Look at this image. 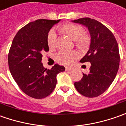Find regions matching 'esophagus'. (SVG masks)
Here are the masks:
<instances>
[{"label": "esophagus", "instance_id": "34e87169", "mask_svg": "<svg viewBox=\"0 0 126 126\" xmlns=\"http://www.w3.org/2000/svg\"><path fill=\"white\" fill-rule=\"evenodd\" d=\"M65 69H66V71H70V70H71L72 69H71V67H66Z\"/></svg>", "mask_w": 126, "mask_h": 126}]
</instances>
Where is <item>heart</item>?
Segmentation results:
<instances>
[{
    "mask_svg": "<svg viewBox=\"0 0 126 126\" xmlns=\"http://www.w3.org/2000/svg\"><path fill=\"white\" fill-rule=\"evenodd\" d=\"M60 31L64 33L72 41H75L76 46L80 49H85L89 45L90 39L88 36L83 34V30L82 27L75 24H68L60 27ZM56 33L54 30L49 32L47 38V45L50 48L55 47L56 43ZM77 56V53L74 51H60L55 56L57 62L62 64L68 65L74 61Z\"/></svg>",
    "mask_w": 126,
    "mask_h": 126,
    "instance_id": "heart-1",
    "label": "heart"
}]
</instances>
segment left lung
<instances>
[{
	"label": "left lung",
	"instance_id": "8db88e82",
	"mask_svg": "<svg viewBox=\"0 0 126 126\" xmlns=\"http://www.w3.org/2000/svg\"><path fill=\"white\" fill-rule=\"evenodd\" d=\"M72 22L85 27L90 33V43L86 55L80 60L91 64L88 74L74 83L78 92L87 97H95L108 89L116 76L120 56L118 43L111 32L102 23L85 17Z\"/></svg>",
	"mask_w": 126,
	"mask_h": 126
}]
</instances>
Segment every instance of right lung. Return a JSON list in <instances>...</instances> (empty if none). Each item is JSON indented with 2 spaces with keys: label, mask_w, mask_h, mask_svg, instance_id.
<instances>
[{
  "label": "right lung",
  "mask_w": 126,
  "mask_h": 126,
  "mask_svg": "<svg viewBox=\"0 0 126 126\" xmlns=\"http://www.w3.org/2000/svg\"><path fill=\"white\" fill-rule=\"evenodd\" d=\"M59 20L38 19L30 22L17 32L8 55L10 73L22 91L35 99L50 94L57 84V76L65 70L55 64L50 69L43 67V52L49 50L47 34Z\"/></svg>",
  "instance_id": "add662e5"
}]
</instances>
